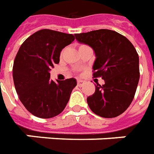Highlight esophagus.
<instances>
[{"mask_svg": "<svg viewBox=\"0 0 154 154\" xmlns=\"http://www.w3.org/2000/svg\"><path fill=\"white\" fill-rule=\"evenodd\" d=\"M84 84H85L84 81L77 80V86H78V87H82Z\"/></svg>", "mask_w": 154, "mask_h": 154, "instance_id": "esophagus-1", "label": "esophagus"}]
</instances>
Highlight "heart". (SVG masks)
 I'll return each instance as SVG.
<instances>
[{
	"label": "heart",
	"mask_w": 154,
	"mask_h": 154,
	"mask_svg": "<svg viewBox=\"0 0 154 154\" xmlns=\"http://www.w3.org/2000/svg\"><path fill=\"white\" fill-rule=\"evenodd\" d=\"M82 46H83V45H81V46H80V47H82ZM61 55H62V54H61Z\"/></svg>",
	"instance_id": "obj_1"
}]
</instances>
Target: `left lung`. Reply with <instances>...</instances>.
I'll return each mask as SVG.
<instances>
[{
	"instance_id": "1",
	"label": "left lung",
	"mask_w": 154,
	"mask_h": 154,
	"mask_svg": "<svg viewBox=\"0 0 154 154\" xmlns=\"http://www.w3.org/2000/svg\"><path fill=\"white\" fill-rule=\"evenodd\" d=\"M76 39L95 51L93 77L105 83L97 84L87 102L90 109L102 118L118 117L133 102L140 72L138 54L129 40L107 29L75 34Z\"/></svg>"
}]
</instances>
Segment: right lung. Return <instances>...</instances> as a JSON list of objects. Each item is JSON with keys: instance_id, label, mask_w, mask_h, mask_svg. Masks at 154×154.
<instances>
[{"instance_id": "right-lung-1", "label": "right lung", "mask_w": 154, "mask_h": 154, "mask_svg": "<svg viewBox=\"0 0 154 154\" xmlns=\"http://www.w3.org/2000/svg\"><path fill=\"white\" fill-rule=\"evenodd\" d=\"M75 39L72 34L42 29L21 44L13 64L18 97L32 114L51 118L60 114L77 86L75 78L54 82L49 71L60 62L61 51Z\"/></svg>"}]
</instances>
